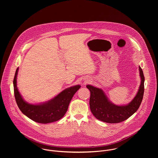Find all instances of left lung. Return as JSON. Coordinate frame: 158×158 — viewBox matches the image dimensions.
I'll return each instance as SVG.
<instances>
[{
	"label": "left lung",
	"mask_w": 158,
	"mask_h": 158,
	"mask_svg": "<svg viewBox=\"0 0 158 158\" xmlns=\"http://www.w3.org/2000/svg\"><path fill=\"white\" fill-rule=\"evenodd\" d=\"M139 69L140 85L135 97L127 105H116L108 99L102 89L89 85L86 86L90 92V111L96 118L106 123H117L127 120L137 111L142 101L145 81L143 71L140 66Z\"/></svg>",
	"instance_id": "1"
}]
</instances>
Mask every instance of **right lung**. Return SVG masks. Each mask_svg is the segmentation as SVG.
I'll return each instance as SVG.
<instances>
[{
    "label": "right lung",
    "mask_w": 158,
    "mask_h": 158,
    "mask_svg": "<svg viewBox=\"0 0 158 158\" xmlns=\"http://www.w3.org/2000/svg\"><path fill=\"white\" fill-rule=\"evenodd\" d=\"M19 68H17L13 86L15 97L17 105L21 112L31 120L40 123H52L61 119L68 111L70 100L81 86L75 85L63 90L54 98L39 104L28 103L23 100L17 87V76Z\"/></svg>",
    "instance_id": "right-lung-1"
}]
</instances>
